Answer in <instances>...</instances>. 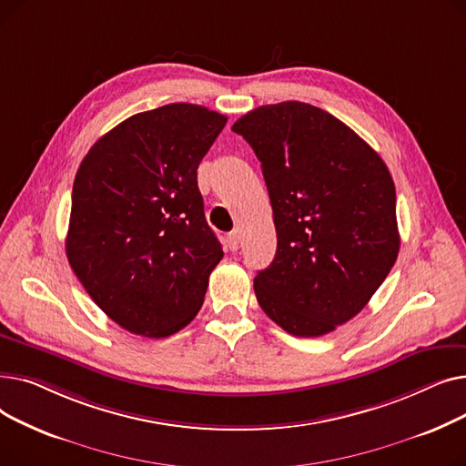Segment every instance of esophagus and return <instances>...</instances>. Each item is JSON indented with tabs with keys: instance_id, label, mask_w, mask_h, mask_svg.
I'll return each mask as SVG.
<instances>
[{
	"instance_id": "esophagus-1",
	"label": "esophagus",
	"mask_w": 466,
	"mask_h": 466,
	"mask_svg": "<svg viewBox=\"0 0 466 466\" xmlns=\"http://www.w3.org/2000/svg\"><path fill=\"white\" fill-rule=\"evenodd\" d=\"M227 243H228L230 251H238L239 249V232H230L227 236Z\"/></svg>"
}]
</instances>
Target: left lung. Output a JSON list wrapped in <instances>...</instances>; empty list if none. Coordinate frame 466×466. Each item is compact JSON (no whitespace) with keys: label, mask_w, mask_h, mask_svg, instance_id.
Masks as SVG:
<instances>
[{"label":"left lung","mask_w":466,"mask_h":466,"mask_svg":"<svg viewBox=\"0 0 466 466\" xmlns=\"http://www.w3.org/2000/svg\"><path fill=\"white\" fill-rule=\"evenodd\" d=\"M232 130L260 160L278 234L257 300L292 336L329 334L369 304L399 257L393 177L350 127L304 102L257 107Z\"/></svg>","instance_id":"1"}]
</instances>
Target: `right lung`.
<instances>
[{
  "mask_svg": "<svg viewBox=\"0 0 466 466\" xmlns=\"http://www.w3.org/2000/svg\"><path fill=\"white\" fill-rule=\"evenodd\" d=\"M225 125V115L194 104L137 113L77 169L66 255L90 299L128 332L176 334L204 304L223 248L196 169Z\"/></svg>",
  "mask_w": 466,
  "mask_h": 466,
  "instance_id": "add662e5",
  "label": "right lung"
}]
</instances>
